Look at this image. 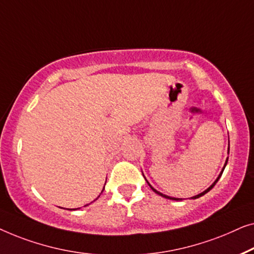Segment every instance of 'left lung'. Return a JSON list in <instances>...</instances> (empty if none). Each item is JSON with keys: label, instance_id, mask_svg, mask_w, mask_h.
<instances>
[{"label": "left lung", "instance_id": "left-lung-1", "mask_svg": "<svg viewBox=\"0 0 254 254\" xmlns=\"http://www.w3.org/2000/svg\"><path fill=\"white\" fill-rule=\"evenodd\" d=\"M228 153H229V148H228ZM227 162H228V159H227V161H226V163H224V167L222 168V171H221V173H220V175H219V177H217V178H216V180H215V182H214V183H213L212 185H210V187H209L208 189H207V190H205V191H203V192H201V193H199V194H197V195H194V197H192V199H197V198H199V197H201V195H203V194H206V193H207V192H208V191H210V190H212V189L214 188V185H215V184L217 183V181H219V180H220V177H221V176H222V173H223L224 168H226V166H227ZM145 180H146V178H145ZM146 182H147V181H146ZM147 183H148V182H147ZM148 185H149V187H151V189H152V190H153V191H154V192H155V193H158L159 195H161V197H163V198H167V199H171V200H182V199H180V198H171V197H169V195H166V194H163V193H161V192L156 191V190H155V189H154V188H153V187H152V185H151V184H149V183H148Z\"/></svg>", "mask_w": 254, "mask_h": 254}]
</instances>
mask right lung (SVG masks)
I'll use <instances>...</instances> for the list:
<instances>
[{
    "instance_id": "obj_1",
    "label": "right lung",
    "mask_w": 254,
    "mask_h": 254,
    "mask_svg": "<svg viewBox=\"0 0 254 254\" xmlns=\"http://www.w3.org/2000/svg\"><path fill=\"white\" fill-rule=\"evenodd\" d=\"M103 189H105V188H103ZM102 191H103V190H102ZM99 197H100V195H99Z\"/></svg>"
}]
</instances>
